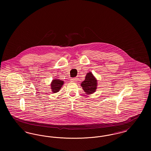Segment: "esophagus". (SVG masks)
<instances>
[{
	"label": "esophagus",
	"mask_w": 151,
	"mask_h": 151,
	"mask_svg": "<svg viewBox=\"0 0 151 151\" xmlns=\"http://www.w3.org/2000/svg\"><path fill=\"white\" fill-rule=\"evenodd\" d=\"M78 78H72V79H71V80L72 81H73V82H76L77 81H78Z\"/></svg>",
	"instance_id": "obj_1"
}]
</instances>
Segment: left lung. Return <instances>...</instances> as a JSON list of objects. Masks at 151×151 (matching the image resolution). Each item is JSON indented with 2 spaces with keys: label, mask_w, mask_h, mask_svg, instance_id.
<instances>
[{
  "label": "left lung",
  "mask_w": 151,
  "mask_h": 151,
  "mask_svg": "<svg viewBox=\"0 0 151 151\" xmlns=\"http://www.w3.org/2000/svg\"><path fill=\"white\" fill-rule=\"evenodd\" d=\"M97 80L91 72L86 74L85 80L81 83V86L86 93H93L97 88Z\"/></svg>",
  "instance_id": "1"
}]
</instances>
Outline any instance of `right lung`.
I'll return each instance as SVG.
<instances>
[{
	"mask_svg": "<svg viewBox=\"0 0 151 151\" xmlns=\"http://www.w3.org/2000/svg\"><path fill=\"white\" fill-rule=\"evenodd\" d=\"M63 81H61L58 79H54L52 80L51 84V88L53 93H57L59 92L60 88L63 84Z\"/></svg>",
	"mask_w": 151,
	"mask_h": 151,
	"instance_id": "1",
	"label": "right lung"
}]
</instances>
